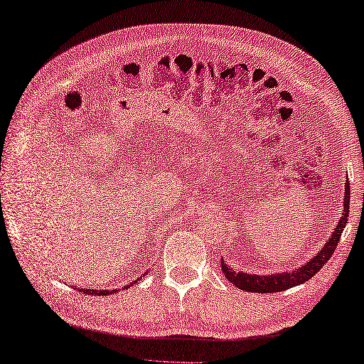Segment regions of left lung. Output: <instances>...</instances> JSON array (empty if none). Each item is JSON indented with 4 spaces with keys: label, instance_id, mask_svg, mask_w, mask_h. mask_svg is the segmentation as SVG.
<instances>
[{
    "label": "left lung",
    "instance_id": "1",
    "mask_svg": "<svg viewBox=\"0 0 364 364\" xmlns=\"http://www.w3.org/2000/svg\"><path fill=\"white\" fill-rule=\"evenodd\" d=\"M349 203H350V187H349V179H348L344 185L343 213H341V218L338 219V224L335 225L333 233L329 237V241H327L321 247V250L318 252L314 258H310L306 264L296 265V267L286 272H278V273H270V274H255V273L236 272L233 269H230L224 259H220V269H223L225 278L237 289L245 290V291H256V294H274V291H282L290 287L303 284V282L312 278L316 272H320L323 265L331 259L336 245H338L343 230L346 224H348Z\"/></svg>",
    "mask_w": 364,
    "mask_h": 364
}]
</instances>
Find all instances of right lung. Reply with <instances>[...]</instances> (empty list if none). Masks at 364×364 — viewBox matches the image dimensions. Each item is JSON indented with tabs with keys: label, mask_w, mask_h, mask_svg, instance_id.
Instances as JSON below:
<instances>
[{
	"label": "right lung",
	"mask_w": 364,
	"mask_h": 364,
	"mask_svg": "<svg viewBox=\"0 0 364 364\" xmlns=\"http://www.w3.org/2000/svg\"><path fill=\"white\" fill-rule=\"evenodd\" d=\"M136 282L137 281H132V282H129L127 287H123V289H128L129 286H134ZM78 290L85 291L86 295H111V294H114V291H115V290H97V289H78Z\"/></svg>",
	"instance_id": "add662e5"
}]
</instances>
